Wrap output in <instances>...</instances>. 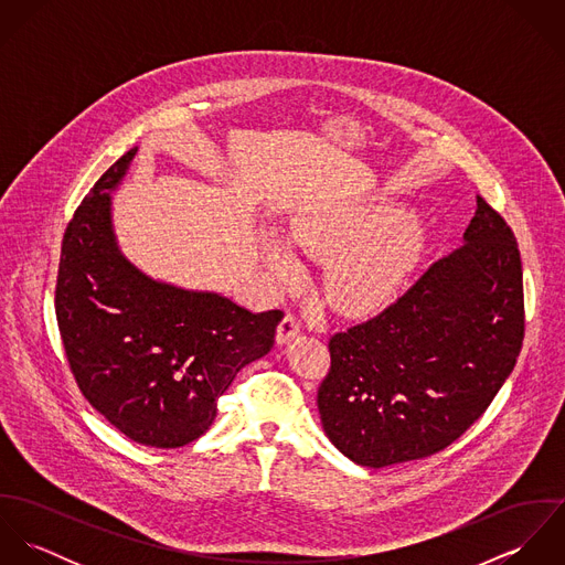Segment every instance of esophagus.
<instances>
[{
	"label": "esophagus",
	"mask_w": 565,
	"mask_h": 565,
	"mask_svg": "<svg viewBox=\"0 0 565 565\" xmlns=\"http://www.w3.org/2000/svg\"><path fill=\"white\" fill-rule=\"evenodd\" d=\"M300 322H298V318L296 316H291V313H287L285 318H282V322L278 323V330H276V341H278V345H285V343H289L291 339H296L298 334H300Z\"/></svg>",
	"instance_id": "34e87169"
}]
</instances>
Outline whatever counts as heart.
Returning <instances> with one entry per match:
<instances>
[{"mask_svg":"<svg viewBox=\"0 0 565 565\" xmlns=\"http://www.w3.org/2000/svg\"><path fill=\"white\" fill-rule=\"evenodd\" d=\"M291 242L305 254L327 260L326 298L345 313H372L387 307L411 278L424 245L415 215L387 200L334 204L296 222ZM263 254L282 285L302 278V263L291 243L267 235Z\"/></svg>","mask_w":565,"mask_h":565,"instance_id":"b5f03b06","label":"heart"}]
</instances>
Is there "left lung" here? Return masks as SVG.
<instances>
[{"label": "left lung", "instance_id": "obj_1", "mask_svg": "<svg viewBox=\"0 0 565 565\" xmlns=\"http://www.w3.org/2000/svg\"><path fill=\"white\" fill-rule=\"evenodd\" d=\"M522 339L520 249L477 195L463 245L381 316L330 337L318 392L323 433L365 468L430 457L483 415Z\"/></svg>", "mask_w": 565, "mask_h": 565}]
</instances>
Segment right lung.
Returning <instances> with one entry per match:
<instances>
[{"label": "right lung", "instance_id": "add662e5", "mask_svg": "<svg viewBox=\"0 0 565 565\" xmlns=\"http://www.w3.org/2000/svg\"><path fill=\"white\" fill-rule=\"evenodd\" d=\"M135 154L95 182L65 231L56 320L90 406L137 444L180 448L209 430L239 370L271 350L282 311L162 282L124 256L110 193Z\"/></svg>", "mask_w": 565, "mask_h": 565}]
</instances>
